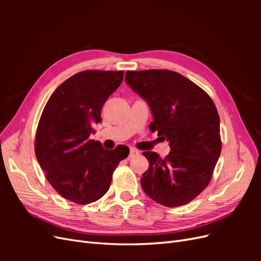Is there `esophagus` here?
<instances>
[{
    "label": "esophagus",
    "mask_w": 261,
    "mask_h": 261,
    "mask_svg": "<svg viewBox=\"0 0 261 261\" xmlns=\"http://www.w3.org/2000/svg\"><path fill=\"white\" fill-rule=\"evenodd\" d=\"M138 154H139V152L137 151L136 149H130V150H129L128 158H134V156H136V155H138Z\"/></svg>",
    "instance_id": "esophagus-1"
}]
</instances>
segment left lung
I'll list each match as a JSON object with an SVG mask.
<instances>
[{
  "label": "left lung",
  "mask_w": 261,
  "mask_h": 261,
  "mask_svg": "<svg viewBox=\"0 0 261 261\" xmlns=\"http://www.w3.org/2000/svg\"><path fill=\"white\" fill-rule=\"evenodd\" d=\"M125 81L151 111L150 129L170 143L161 159L144 151L149 168L140 178L146 195L165 207L192 201L207 187L221 153L220 117L207 92L172 70H127Z\"/></svg>",
  "instance_id": "1"
}]
</instances>
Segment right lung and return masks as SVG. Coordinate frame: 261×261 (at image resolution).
<instances>
[{
    "mask_svg": "<svg viewBox=\"0 0 261 261\" xmlns=\"http://www.w3.org/2000/svg\"><path fill=\"white\" fill-rule=\"evenodd\" d=\"M123 76V70L75 74L55 89L43 109L35 153L51 186L67 200L86 204L100 199L117 164L129 153L124 145L108 150L89 139Z\"/></svg>",
    "mask_w": 261,
    "mask_h": 261,
    "instance_id": "1",
    "label": "right lung"
}]
</instances>
